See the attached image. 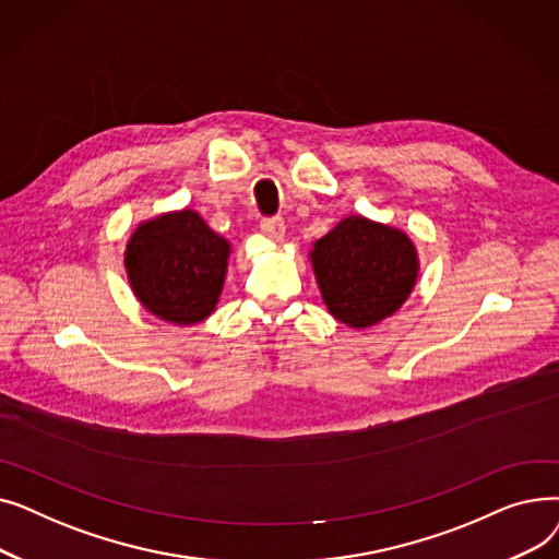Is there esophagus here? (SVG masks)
I'll return each instance as SVG.
<instances>
[{
    "mask_svg": "<svg viewBox=\"0 0 559 559\" xmlns=\"http://www.w3.org/2000/svg\"><path fill=\"white\" fill-rule=\"evenodd\" d=\"M260 230L267 235V238H272V240H283L285 222L281 217H267V219L260 222Z\"/></svg>",
    "mask_w": 559,
    "mask_h": 559,
    "instance_id": "1",
    "label": "esophagus"
}]
</instances>
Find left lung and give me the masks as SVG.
<instances>
[{"mask_svg":"<svg viewBox=\"0 0 559 559\" xmlns=\"http://www.w3.org/2000/svg\"><path fill=\"white\" fill-rule=\"evenodd\" d=\"M310 258L329 312L350 329L396 312L419 272L415 245L403 230L356 215L317 240Z\"/></svg>","mask_w":559,"mask_h":559,"instance_id":"1","label":"left lung"}]
</instances>
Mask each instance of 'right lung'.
<instances>
[{
    "instance_id": "add662e5",
    "label": "right lung",
    "mask_w": 559,
    "mask_h": 559,
    "mask_svg": "<svg viewBox=\"0 0 559 559\" xmlns=\"http://www.w3.org/2000/svg\"><path fill=\"white\" fill-rule=\"evenodd\" d=\"M230 245L194 211L167 213L135 228L124 253L140 304L171 324H197L219 299Z\"/></svg>"
}]
</instances>
